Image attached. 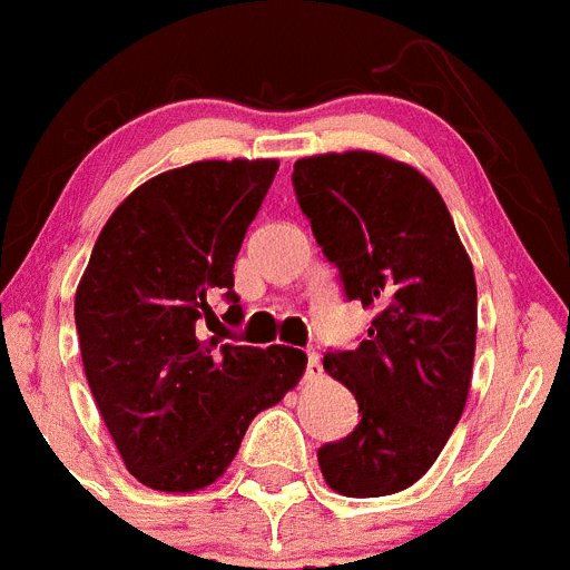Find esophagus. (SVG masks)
<instances>
[{
  "label": "esophagus",
  "mask_w": 570,
  "mask_h": 570,
  "mask_svg": "<svg viewBox=\"0 0 570 570\" xmlns=\"http://www.w3.org/2000/svg\"><path fill=\"white\" fill-rule=\"evenodd\" d=\"M315 377H321V357H317V352H306V381H315Z\"/></svg>",
  "instance_id": "esophagus-1"
}]
</instances>
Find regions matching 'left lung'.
I'll return each mask as SVG.
<instances>
[{
    "instance_id": "8db88e82",
    "label": "left lung",
    "mask_w": 570,
    "mask_h": 570,
    "mask_svg": "<svg viewBox=\"0 0 570 570\" xmlns=\"http://www.w3.org/2000/svg\"><path fill=\"white\" fill-rule=\"evenodd\" d=\"M292 184L346 297L374 309L361 346L323 355L355 394L361 423L321 445L317 463L337 494H394L432 469L465 409L474 266L434 184L409 164L326 153L295 161Z\"/></svg>"
}]
</instances>
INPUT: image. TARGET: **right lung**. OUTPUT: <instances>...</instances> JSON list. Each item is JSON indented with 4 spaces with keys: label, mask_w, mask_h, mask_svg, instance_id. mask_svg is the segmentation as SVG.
Returning <instances> with one entry per match:
<instances>
[{
    "label": "right lung",
    "mask_w": 570,
    "mask_h": 570,
    "mask_svg": "<svg viewBox=\"0 0 570 570\" xmlns=\"http://www.w3.org/2000/svg\"><path fill=\"white\" fill-rule=\"evenodd\" d=\"M275 173V158H233L150 178L110 215L76 289L96 406L127 471L156 491L215 483L306 368L301 348L202 335L215 292L240 309L233 266Z\"/></svg>",
    "instance_id": "1"
}]
</instances>
